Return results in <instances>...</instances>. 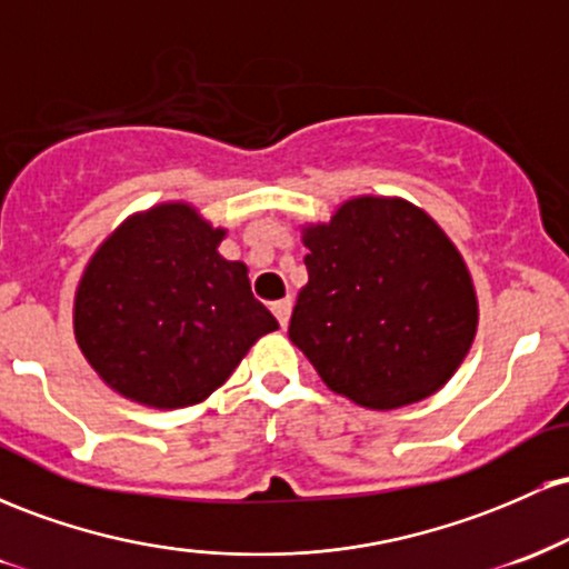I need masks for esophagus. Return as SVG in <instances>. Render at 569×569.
<instances>
[{"mask_svg": "<svg viewBox=\"0 0 569 569\" xmlns=\"http://www.w3.org/2000/svg\"><path fill=\"white\" fill-rule=\"evenodd\" d=\"M272 312H276L280 329H286V326H289V318H291V299H280V302L272 305Z\"/></svg>", "mask_w": 569, "mask_h": 569, "instance_id": "esophagus-1", "label": "esophagus"}]
</instances>
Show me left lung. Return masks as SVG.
Wrapping results in <instances>:
<instances>
[{
    "instance_id": "1",
    "label": "left lung",
    "mask_w": 569,
    "mask_h": 569,
    "mask_svg": "<svg viewBox=\"0 0 569 569\" xmlns=\"http://www.w3.org/2000/svg\"><path fill=\"white\" fill-rule=\"evenodd\" d=\"M307 286L289 339L367 409L433 396L471 350L479 307L452 240L407 200L356 198L305 227Z\"/></svg>"
}]
</instances>
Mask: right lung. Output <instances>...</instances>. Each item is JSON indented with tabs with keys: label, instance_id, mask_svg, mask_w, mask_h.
<instances>
[{
	"label": "right lung",
	"instance_id": "1",
	"mask_svg": "<svg viewBox=\"0 0 569 569\" xmlns=\"http://www.w3.org/2000/svg\"><path fill=\"white\" fill-rule=\"evenodd\" d=\"M221 238L194 208L166 202L128 219L90 259L74 337L117 393L154 409L192 407L278 329L246 264L217 251Z\"/></svg>",
	"mask_w": 569,
	"mask_h": 569
}]
</instances>
